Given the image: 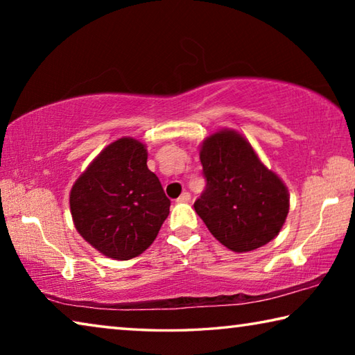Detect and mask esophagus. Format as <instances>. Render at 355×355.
Returning a JSON list of instances; mask_svg holds the SVG:
<instances>
[{"instance_id": "esophagus-1", "label": "esophagus", "mask_w": 355, "mask_h": 355, "mask_svg": "<svg viewBox=\"0 0 355 355\" xmlns=\"http://www.w3.org/2000/svg\"><path fill=\"white\" fill-rule=\"evenodd\" d=\"M189 200H191V194H189V192H186V191L177 199V202H182V203H188Z\"/></svg>"}]
</instances>
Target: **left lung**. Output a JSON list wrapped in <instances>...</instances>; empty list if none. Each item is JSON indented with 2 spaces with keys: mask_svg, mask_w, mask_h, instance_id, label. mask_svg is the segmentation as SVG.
Here are the masks:
<instances>
[{
  "mask_svg": "<svg viewBox=\"0 0 355 355\" xmlns=\"http://www.w3.org/2000/svg\"><path fill=\"white\" fill-rule=\"evenodd\" d=\"M200 163L207 186L194 209L219 243L233 252H249L279 235L290 208L286 186L241 135L209 136Z\"/></svg>",
  "mask_w": 355,
  "mask_h": 355,
  "instance_id": "1",
  "label": "left lung"
}]
</instances>
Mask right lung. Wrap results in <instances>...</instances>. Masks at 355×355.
<instances>
[{
  "instance_id": "right-lung-1",
  "label": "right lung",
  "mask_w": 355,
  "mask_h": 355,
  "mask_svg": "<svg viewBox=\"0 0 355 355\" xmlns=\"http://www.w3.org/2000/svg\"><path fill=\"white\" fill-rule=\"evenodd\" d=\"M171 200L147 167V150L122 137L101 152L70 192L76 230L101 254L130 260L155 241Z\"/></svg>"
}]
</instances>
